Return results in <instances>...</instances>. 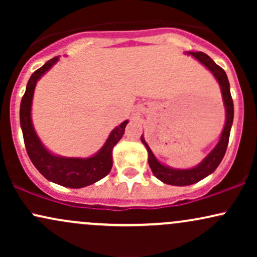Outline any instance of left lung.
<instances>
[{
    "mask_svg": "<svg viewBox=\"0 0 257 257\" xmlns=\"http://www.w3.org/2000/svg\"><path fill=\"white\" fill-rule=\"evenodd\" d=\"M186 54H191L193 58H196L200 64H203L206 69L209 70L219 82L221 88V94H222L223 105L226 108V123L223 126V131L221 133V137L217 145L214 147V150L209 153L206 157L197 167L191 168V169H174L168 166H164L157 158L155 157L151 149H150L147 143L141 135V143L145 145L149 152V164L151 168L153 175L162 182L173 186H188L196 184L200 181L202 179L206 178L210 175L211 173L215 172L219 164L222 161L223 156H225L227 145H228L229 133H231V126L233 123V100L231 96V90H229V82L227 78L226 72L215 64V61L209 55H206L203 52H186Z\"/></svg>",
    "mask_w": 257,
    "mask_h": 257,
    "instance_id": "obj_1",
    "label": "left lung"
}]
</instances>
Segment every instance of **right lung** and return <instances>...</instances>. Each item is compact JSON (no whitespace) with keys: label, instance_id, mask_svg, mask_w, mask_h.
<instances>
[{"label":"right lung","instance_id":"1","mask_svg":"<svg viewBox=\"0 0 257 257\" xmlns=\"http://www.w3.org/2000/svg\"><path fill=\"white\" fill-rule=\"evenodd\" d=\"M59 60L55 57L36 70L29 79L20 102V126L29 157L36 169L49 181L70 188L89 186L105 178L112 168V150L124 134L128 120L120 123L111 132L104 146L89 158L60 157L53 155L38 139L31 120V105L37 81Z\"/></svg>","mask_w":257,"mask_h":257}]
</instances>
